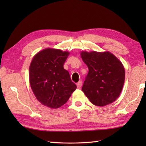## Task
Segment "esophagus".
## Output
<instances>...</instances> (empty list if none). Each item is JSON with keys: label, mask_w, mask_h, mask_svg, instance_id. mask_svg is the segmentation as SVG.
I'll use <instances>...</instances> for the list:
<instances>
[{"label": "esophagus", "mask_w": 146, "mask_h": 146, "mask_svg": "<svg viewBox=\"0 0 146 146\" xmlns=\"http://www.w3.org/2000/svg\"><path fill=\"white\" fill-rule=\"evenodd\" d=\"M82 85V81H79L78 83H76V86H77V88H81Z\"/></svg>", "instance_id": "34e87169"}]
</instances>
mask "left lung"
<instances>
[{
	"label": "left lung",
	"instance_id": "8db88e82",
	"mask_svg": "<svg viewBox=\"0 0 146 146\" xmlns=\"http://www.w3.org/2000/svg\"><path fill=\"white\" fill-rule=\"evenodd\" d=\"M80 54L89 70L82 89L89 100L99 107L115 101L125 80L121 61L108 51H82Z\"/></svg>",
	"mask_w": 146,
	"mask_h": 146
}]
</instances>
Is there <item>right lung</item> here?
Segmentation results:
<instances>
[{"mask_svg":"<svg viewBox=\"0 0 146 146\" xmlns=\"http://www.w3.org/2000/svg\"><path fill=\"white\" fill-rule=\"evenodd\" d=\"M70 54L68 51L46 48L38 52L29 66V83L40 103L58 108L66 103L76 89L69 72L63 64Z\"/></svg>","mask_w":146,"mask_h":146,"instance_id":"1","label":"right lung"}]
</instances>
